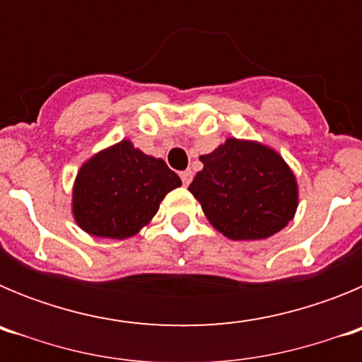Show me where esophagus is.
<instances>
[{
	"label": "esophagus",
	"instance_id": "obj_1",
	"mask_svg": "<svg viewBox=\"0 0 362 362\" xmlns=\"http://www.w3.org/2000/svg\"><path fill=\"white\" fill-rule=\"evenodd\" d=\"M181 181H183V185L185 187H188V185H190V181H192V170H185V172H181Z\"/></svg>",
	"mask_w": 362,
	"mask_h": 362
}]
</instances>
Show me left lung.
I'll return each instance as SVG.
<instances>
[{"label": "left lung", "mask_w": 362, "mask_h": 362, "mask_svg": "<svg viewBox=\"0 0 362 362\" xmlns=\"http://www.w3.org/2000/svg\"><path fill=\"white\" fill-rule=\"evenodd\" d=\"M199 159L203 170L188 190L225 238L267 239L293 219L299 188L279 152L263 143L228 137Z\"/></svg>", "instance_id": "obj_1"}]
</instances>
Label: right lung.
Returning <instances> with one entry per match:
<instances>
[{
  "label": "right lung",
  "instance_id": "add662e5",
  "mask_svg": "<svg viewBox=\"0 0 362 362\" xmlns=\"http://www.w3.org/2000/svg\"><path fill=\"white\" fill-rule=\"evenodd\" d=\"M177 187L181 179L163 159L123 139L81 165L72 188L74 221L95 238H134Z\"/></svg>",
  "mask_w": 362,
  "mask_h": 362
}]
</instances>
